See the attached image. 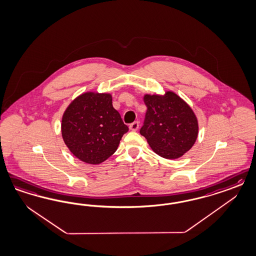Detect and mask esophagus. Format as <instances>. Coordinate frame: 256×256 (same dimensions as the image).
Wrapping results in <instances>:
<instances>
[{
  "instance_id": "34e87169",
  "label": "esophagus",
  "mask_w": 256,
  "mask_h": 256,
  "mask_svg": "<svg viewBox=\"0 0 256 256\" xmlns=\"http://www.w3.org/2000/svg\"><path fill=\"white\" fill-rule=\"evenodd\" d=\"M129 128H130V130H132V131H136V130L140 128V122H132V124H130Z\"/></svg>"
}]
</instances>
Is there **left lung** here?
I'll return each instance as SVG.
<instances>
[{"label":"left lung","instance_id":"obj_1","mask_svg":"<svg viewBox=\"0 0 256 256\" xmlns=\"http://www.w3.org/2000/svg\"><path fill=\"white\" fill-rule=\"evenodd\" d=\"M147 112L140 134L161 157L176 159L188 152L198 138V120L190 106L172 91L144 96Z\"/></svg>","mask_w":256,"mask_h":256}]
</instances>
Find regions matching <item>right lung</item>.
Wrapping results in <instances>:
<instances>
[{
	"mask_svg": "<svg viewBox=\"0 0 256 256\" xmlns=\"http://www.w3.org/2000/svg\"><path fill=\"white\" fill-rule=\"evenodd\" d=\"M128 130L113 108L109 93H82L62 116L61 132L66 147L79 160L91 165L111 156Z\"/></svg>",
	"mask_w": 256,
	"mask_h": 256,
	"instance_id": "obj_1",
	"label": "right lung"
}]
</instances>
